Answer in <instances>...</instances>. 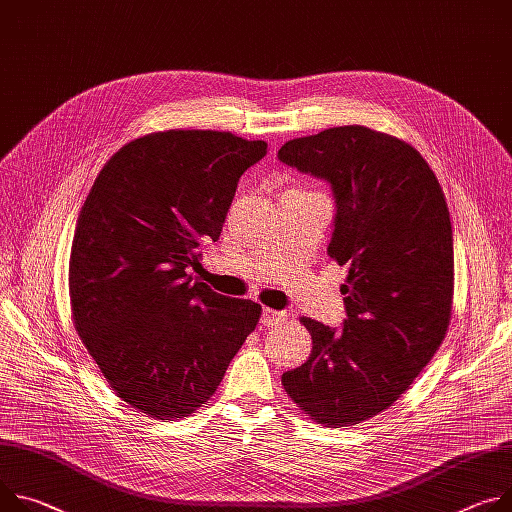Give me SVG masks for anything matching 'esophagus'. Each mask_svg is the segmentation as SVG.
Listing matches in <instances>:
<instances>
[{
	"instance_id": "1",
	"label": "esophagus",
	"mask_w": 512,
	"mask_h": 512,
	"mask_svg": "<svg viewBox=\"0 0 512 512\" xmlns=\"http://www.w3.org/2000/svg\"><path fill=\"white\" fill-rule=\"evenodd\" d=\"M286 320H288V314H286V312L273 310V308H263L261 322L265 324V327H277V324H284Z\"/></svg>"
}]
</instances>
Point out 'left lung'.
Masks as SVG:
<instances>
[{
    "mask_svg": "<svg viewBox=\"0 0 512 512\" xmlns=\"http://www.w3.org/2000/svg\"><path fill=\"white\" fill-rule=\"evenodd\" d=\"M277 157L331 183L337 216L327 253L347 265L343 331L302 316L312 351L282 386L318 425H359L410 388L447 335L449 208L423 155L367 126L294 138Z\"/></svg>",
    "mask_w": 512,
    "mask_h": 512,
    "instance_id": "left-lung-1",
    "label": "left lung"
}]
</instances>
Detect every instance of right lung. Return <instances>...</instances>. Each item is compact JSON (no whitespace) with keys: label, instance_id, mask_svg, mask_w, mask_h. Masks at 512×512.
<instances>
[{"label":"right lung","instance_id":"obj_1","mask_svg":"<svg viewBox=\"0 0 512 512\" xmlns=\"http://www.w3.org/2000/svg\"><path fill=\"white\" fill-rule=\"evenodd\" d=\"M265 153L232 132H151L110 157L81 206L75 331L116 396L155 421L206 404L261 318L257 302L216 294L194 271L239 177Z\"/></svg>","mask_w":512,"mask_h":512}]
</instances>
